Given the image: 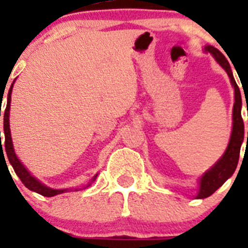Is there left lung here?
Returning <instances> with one entry per match:
<instances>
[{"instance_id": "1", "label": "left lung", "mask_w": 248, "mask_h": 248, "mask_svg": "<svg viewBox=\"0 0 248 248\" xmlns=\"http://www.w3.org/2000/svg\"><path fill=\"white\" fill-rule=\"evenodd\" d=\"M203 52L210 53L215 58V61L226 71L227 76L230 78L233 91H235V103H233V110H232V131L230 137L229 145L223 153L222 156L212 165L206 172H203L202 176L199 180V191L196 195V199L209 198L210 195L214 194L218 187L225 184L227 179L233 175L236 168H237L238 159H240V151L242 143L245 139V125L242 115H241V109H242V98H241V92L236 83L233 74H232L230 63L225 58L222 53L217 48L212 46H205ZM246 97V95H245ZM248 109V108H247ZM247 141H248V131H247Z\"/></svg>"}]
</instances>
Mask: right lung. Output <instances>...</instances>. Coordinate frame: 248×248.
<instances>
[{
  "instance_id": "obj_1",
  "label": "right lung",
  "mask_w": 248,
  "mask_h": 248,
  "mask_svg": "<svg viewBox=\"0 0 248 248\" xmlns=\"http://www.w3.org/2000/svg\"><path fill=\"white\" fill-rule=\"evenodd\" d=\"M13 84H15V80H13L10 91H8L7 104H6V109H4V113H3V131H4V143L3 144H2V141H1V131H0V156L1 155H3V159H4L3 149H1L2 147H3L4 150H6L4 153L7 154L8 161H10V164L12 165L15 172H16L17 176L21 179L22 184H23V185H25L28 190H31V191H34V192H37V194L42 195V196H47V198H52V196L63 194V192L71 191V190H79L78 187H76V189H52V187H49V186H46L45 184L41 183L38 179H36L33 175L31 174V172L27 170V168H26L23 164H22L21 160L17 157L16 153H15V148H13L12 137H11V129H10V107H11V94H12ZM0 117H1V109H0ZM6 160L7 159H4V161H6ZM6 165H7V164H6ZM97 176H98V174L94 175L93 179L91 180V183L85 186V187L91 186L92 183H93V181H95Z\"/></svg>"
}]
</instances>
